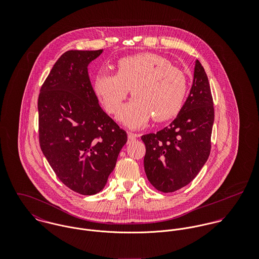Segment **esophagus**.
Wrapping results in <instances>:
<instances>
[{"label":"esophagus","mask_w":259,"mask_h":259,"mask_svg":"<svg viewBox=\"0 0 259 259\" xmlns=\"http://www.w3.org/2000/svg\"><path fill=\"white\" fill-rule=\"evenodd\" d=\"M127 137H128V142H133V141H136V139L139 137V135L128 132L127 133Z\"/></svg>","instance_id":"34e87169"}]
</instances>
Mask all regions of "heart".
Segmentation results:
<instances>
[{
	"instance_id": "heart-1",
	"label": "heart",
	"mask_w": 259,
	"mask_h": 259,
	"mask_svg": "<svg viewBox=\"0 0 259 259\" xmlns=\"http://www.w3.org/2000/svg\"><path fill=\"white\" fill-rule=\"evenodd\" d=\"M94 93L109 113L117 115L131 90L136 98L119 118L131 127L168 120L182 111L187 93L185 73L156 54L142 53L119 59L115 74L100 72L93 82Z\"/></svg>"
}]
</instances>
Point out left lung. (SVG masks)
<instances>
[{
  "label": "left lung",
  "mask_w": 259,
  "mask_h": 259,
  "mask_svg": "<svg viewBox=\"0 0 259 259\" xmlns=\"http://www.w3.org/2000/svg\"><path fill=\"white\" fill-rule=\"evenodd\" d=\"M213 120L209 81L196 61L192 87L182 111L169 126L142 137L146 175L157 190L174 192L197 176L210 153Z\"/></svg>",
  "instance_id": "obj_1"
}]
</instances>
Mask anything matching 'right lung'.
Segmentation results:
<instances>
[{"label":"right lung","instance_id":"add662e5","mask_svg":"<svg viewBox=\"0 0 259 259\" xmlns=\"http://www.w3.org/2000/svg\"><path fill=\"white\" fill-rule=\"evenodd\" d=\"M103 50L68 51L54 65L37 100L39 147L59 180L82 195L100 192L127 141L99 105L88 74Z\"/></svg>","mask_w":259,"mask_h":259}]
</instances>
